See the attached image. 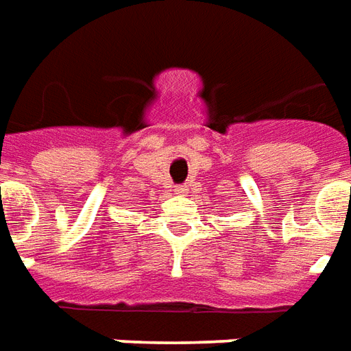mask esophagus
Masks as SVG:
<instances>
[{
	"instance_id": "esophagus-1",
	"label": "esophagus",
	"mask_w": 351,
	"mask_h": 351,
	"mask_svg": "<svg viewBox=\"0 0 351 351\" xmlns=\"http://www.w3.org/2000/svg\"><path fill=\"white\" fill-rule=\"evenodd\" d=\"M173 193L178 196H185L187 195V187H185V185H176V187H173Z\"/></svg>"
}]
</instances>
